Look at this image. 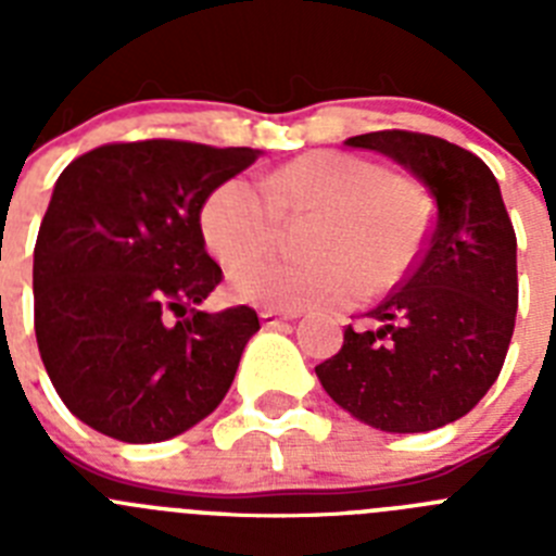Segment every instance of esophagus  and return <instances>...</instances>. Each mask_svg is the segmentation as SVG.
Returning <instances> with one entry per match:
<instances>
[{
  "instance_id": "34e87169",
  "label": "esophagus",
  "mask_w": 556,
  "mask_h": 556,
  "mask_svg": "<svg viewBox=\"0 0 556 556\" xmlns=\"http://www.w3.org/2000/svg\"><path fill=\"white\" fill-rule=\"evenodd\" d=\"M258 317H262L264 326L273 328V326H281V323H287V320H294L298 314H287V312H275V308H264V312L258 314Z\"/></svg>"
}]
</instances>
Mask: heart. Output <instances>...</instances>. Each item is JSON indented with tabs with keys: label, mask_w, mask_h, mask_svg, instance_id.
Segmentation results:
<instances>
[{
	"label": "heart",
	"mask_w": 556,
	"mask_h": 556,
	"mask_svg": "<svg viewBox=\"0 0 556 556\" xmlns=\"http://www.w3.org/2000/svg\"><path fill=\"white\" fill-rule=\"evenodd\" d=\"M320 213L314 265L255 260L277 238L281 216ZM208 250L230 269L236 301L275 312L345 306L395 287L424 253L429 203L415 184L353 152L317 150L267 178V194L244 178L219 184L200 208Z\"/></svg>",
	"instance_id": "obj_1"
}]
</instances>
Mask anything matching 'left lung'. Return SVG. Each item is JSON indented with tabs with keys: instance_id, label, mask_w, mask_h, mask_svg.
I'll list each match as a JSON object with an SVG mask.
<instances>
[{
	"instance_id": "left-lung-1",
	"label": "left lung",
	"mask_w": 556,
	"mask_h": 556,
	"mask_svg": "<svg viewBox=\"0 0 556 556\" xmlns=\"http://www.w3.org/2000/svg\"><path fill=\"white\" fill-rule=\"evenodd\" d=\"M348 147L381 152L434 198L426 250L404 283L345 328L314 367L356 420L392 434L434 431L468 415L495 384L518 312V242L490 166L437 136L378 130Z\"/></svg>"
}]
</instances>
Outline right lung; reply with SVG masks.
Returning a JSON list of instances; mask_svg holds the SVG:
<instances>
[{"instance_id":"obj_1","label":"right lung","mask_w":556,"mask_h":556,"mask_svg":"<svg viewBox=\"0 0 556 556\" xmlns=\"http://www.w3.org/2000/svg\"><path fill=\"white\" fill-rule=\"evenodd\" d=\"M262 150L105 144L58 178L33 253L36 339L66 409L122 443H161L223 404L250 306L200 312L223 281L200 208Z\"/></svg>"}]
</instances>
